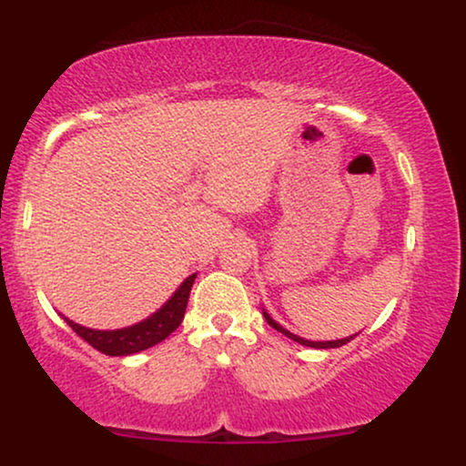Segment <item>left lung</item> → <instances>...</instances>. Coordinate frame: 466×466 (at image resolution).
Wrapping results in <instances>:
<instances>
[{
  "label": "left lung",
  "instance_id": "obj_1",
  "mask_svg": "<svg viewBox=\"0 0 466 466\" xmlns=\"http://www.w3.org/2000/svg\"><path fill=\"white\" fill-rule=\"evenodd\" d=\"M263 315H265L267 324H269V326H274V329L278 330V333H282V335H285V337H289V339L298 341V344H302V346H311V349H339V346L349 344V341L352 339V337H355V335H350V337H341V339H330V341H311V339H304V337H298V335L289 333V330L285 329V326H282V324H278L276 319L271 318V315L265 311V309H263Z\"/></svg>",
  "mask_w": 466,
  "mask_h": 466
}]
</instances>
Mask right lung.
<instances>
[{
	"instance_id": "add662e5",
	"label": "right lung",
	"mask_w": 466,
	"mask_h": 466,
	"mask_svg": "<svg viewBox=\"0 0 466 466\" xmlns=\"http://www.w3.org/2000/svg\"><path fill=\"white\" fill-rule=\"evenodd\" d=\"M197 274H192L181 282L177 291L166 300L162 307L157 309L153 315H148L142 322L127 326V329H116V330H98V329H87V326H80L72 319L66 318V322L72 326V330L78 337H83L87 344H92L96 350L105 352L109 357H127L136 355V352L151 349V346L164 341L166 337L173 333L175 329L184 319L186 307H188V296L192 282H195Z\"/></svg>"
}]
</instances>
